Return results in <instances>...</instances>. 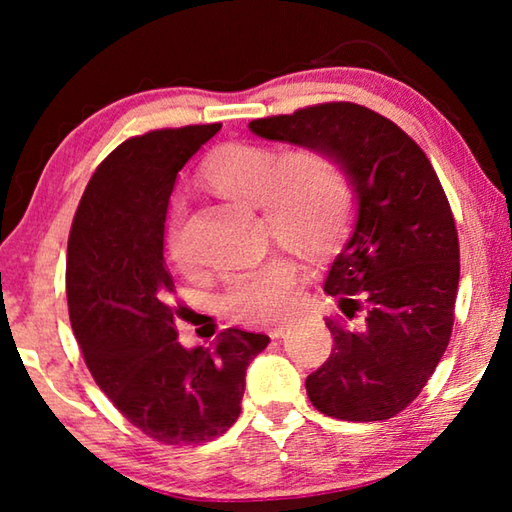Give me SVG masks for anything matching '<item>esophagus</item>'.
Masks as SVG:
<instances>
[{"label":"esophagus","mask_w":512,"mask_h":512,"mask_svg":"<svg viewBox=\"0 0 512 512\" xmlns=\"http://www.w3.org/2000/svg\"><path fill=\"white\" fill-rule=\"evenodd\" d=\"M287 329H289V323H280V325L268 329V334H271V339H280V336L287 332Z\"/></svg>","instance_id":"esophagus-1"}]
</instances>
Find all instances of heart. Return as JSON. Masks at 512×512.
Listing matches in <instances>:
<instances>
[{"instance_id":"b5f03b06","label":"heart","mask_w":512,"mask_h":512,"mask_svg":"<svg viewBox=\"0 0 512 512\" xmlns=\"http://www.w3.org/2000/svg\"><path fill=\"white\" fill-rule=\"evenodd\" d=\"M201 176L232 201L262 205L271 235L300 255L325 253L350 223L354 207L350 178L320 151L298 149L280 160L271 146L232 142L207 155ZM183 212L185 205L178 198L167 232V248L176 262L185 259L180 239ZM296 302L298 268L280 255L232 273L225 282V309L248 323L287 314Z\"/></svg>"}]
</instances>
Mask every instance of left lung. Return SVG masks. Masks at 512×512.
I'll return each mask as SVG.
<instances>
[{
	"label": "left lung",
	"mask_w": 512,
	"mask_h": 512,
	"mask_svg": "<svg viewBox=\"0 0 512 512\" xmlns=\"http://www.w3.org/2000/svg\"><path fill=\"white\" fill-rule=\"evenodd\" d=\"M248 128L320 151L350 178L357 221L329 266L325 293L345 318L363 311V323L325 318L334 348L305 386L332 418H393L420 395L452 336L461 257L443 185L400 126L359 103H320Z\"/></svg>",
	"instance_id": "obj_1"
}]
</instances>
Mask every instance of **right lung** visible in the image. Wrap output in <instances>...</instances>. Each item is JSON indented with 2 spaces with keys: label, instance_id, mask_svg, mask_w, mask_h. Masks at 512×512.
I'll return each mask as SVG.
<instances>
[{
  "label": "right lung",
  "instance_id": "right-lung-1",
  "mask_svg": "<svg viewBox=\"0 0 512 512\" xmlns=\"http://www.w3.org/2000/svg\"><path fill=\"white\" fill-rule=\"evenodd\" d=\"M219 131L162 128L119 144L85 187L67 241V307L83 359L121 415L164 445L223 436L241 413L248 363L271 341L237 327L210 348L178 341L164 221L178 171Z\"/></svg>",
  "mask_w": 512,
  "mask_h": 512
}]
</instances>
